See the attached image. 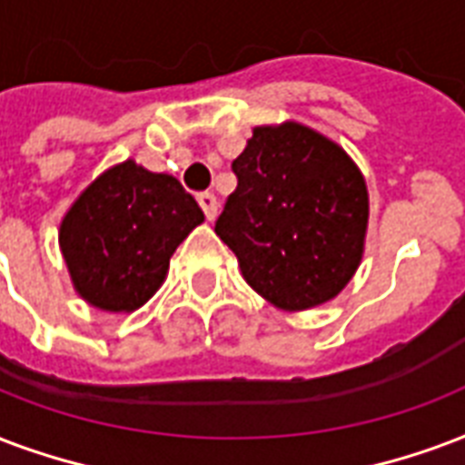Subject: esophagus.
<instances>
[{"mask_svg": "<svg viewBox=\"0 0 465 465\" xmlns=\"http://www.w3.org/2000/svg\"><path fill=\"white\" fill-rule=\"evenodd\" d=\"M197 202H200V207H202V212H204V217H207L209 222H214V219H217V209H219L217 194L202 193L200 197H197Z\"/></svg>", "mask_w": 465, "mask_h": 465, "instance_id": "obj_1", "label": "esophagus"}]
</instances>
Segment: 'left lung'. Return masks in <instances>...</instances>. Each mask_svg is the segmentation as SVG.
<instances>
[{"label":"left lung","instance_id":"obj_1","mask_svg":"<svg viewBox=\"0 0 465 465\" xmlns=\"http://www.w3.org/2000/svg\"><path fill=\"white\" fill-rule=\"evenodd\" d=\"M214 232L258 295L285 312L334 300L363 258L368 190L356 163L310 126H256Z\"/></svg>","mask_w":465,"mask_h":465}]
</instances>
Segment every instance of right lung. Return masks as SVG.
Returning a JSON list of instances; mask_svg holds the SVG:
<instances>
[{
  "label": "right lung",
  "instance_id": "obj_1",
  "mask_svg": "<svg viewBox=\"0 0 465 465\" xmlns=\"http://www.w3.org/2000/svg\"><path fill=\"white\" fill-rule=\"evenodd\" d=\"M202 222L200 204L173 175L134 161L104 170L60 222L73 288L97 310H138L163 285L175 248Z\"/></svg>",
  "mask_w": 465,
  "mask_h": 465
}]
</instances>
